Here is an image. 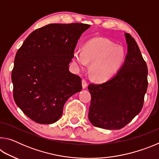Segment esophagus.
Listing matches in <instances>:
<instances>
[{
    "label": "esophagus",
    "mask_w": 159,
    "mask_h": 159,
    "mask_svg": "<svg viewBox=\"0 0 159 159\" xmlns=\"http://www.w3.org/2000/svg\"><path fill=\"white\" fill-rule=\"evenodd\" d=\"M87 86H88L87 81H86L85 79H83L82 80V87H83V88H87Z\"/></svg>",
    "instance_id": "34e87169"
}]
</instances>
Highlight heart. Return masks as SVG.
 Instances as JSON below:
<instances>
[{
    "instance_id": "obj_1",
    "label": "heart",
    "mask_w": 159,
    "mask_h": 159,
    "mask_svg": "<svg viewBox=\"0 0 159 159\" xmlns=\"http://www.w3.org/2000/svg\"><path fill=\"white\" fill-rule=\"evenodd\" d=\"M125 52L122 46L115 45L109 40L96 38L88 41L82 51L74 52V61L83 69L91 62L90 72L94 79L104 81L114 75L125 60Z\"/></svg>"
}]
</instances>
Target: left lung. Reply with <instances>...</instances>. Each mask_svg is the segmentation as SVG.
I'll return each instance as SVG.
<instances>
[{
  "mask_svg": "<svg viewBox=\"0 0 159 159\" xmlns=\"http://www.w3.org/2000/svg\"><path fill=\"white\" fill-rule=\"evenodd\" d=\"M128 54L118 73L107 81L90 83L88 118L93 125L119 130L128 124L143 107L148 87V69L136 41L125 34Z\"/></svg>",
  "mask_w": 159,
  "mask_h": 159,
  "instance_id": "1",
  "label": "left lung"
}]
</instances>
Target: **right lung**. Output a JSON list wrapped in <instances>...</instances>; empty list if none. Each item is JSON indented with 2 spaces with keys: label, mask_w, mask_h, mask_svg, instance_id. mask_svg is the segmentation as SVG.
Masks as SVG:
<instances>
[{
  "label": "right lung",
  "mask_w": 159,
  "mask_h": 159,
  "mask_svg": "<svg viewBox=\"0 0 159 159\" xmlns=\"http://www.w3.org/2000/svg\"><path fill=\"white\" fill-rule=\"evenodd\" d=\"M82 23L50 24L34 31L16 53L12 71L13 98L25 114L41 124L60 119L70 97L82 89L81 79L69 64Z\"/></svg>",
  "instance_id": "add662e5"
}]
</instances>
